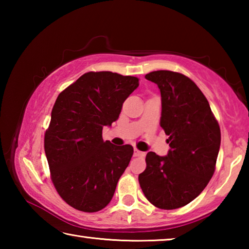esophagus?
I'll list each match as a JSON object with an SVG mask.
<instances>
[{
	"mask_svg": "<svg viewBox=\"0 0 249 249\" xmlns=\"http://www.w3.org/2000/svg\"><path fill=\"white\" fill-rule=\"evenodd\" d=\"M134 156H135V157H144L145 153H142V151H141V150H138V149L135 148V149H134Z\"/></svg>",
	"mask_w": 249,
	"mask_h": 249,
	"instance_id": "34e87169",
	"label": "esophagus"
}]
</instances>
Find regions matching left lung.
<instances>
[{"mask_svg": "<svg viewBox=\"0 0 249 249\" xmlns=\"http://www.w3.org/2000/svg\"><path fill=\"white\" fill-rule=\"evenodd\" d=\"M145 78L160 90V126L169 136L170 150L165 157L149 151L138 181L156 208L179 209L204 190L215 171L220 125L204 94L187 75L158 70Z\"/></svg>", "mask_w": 249, "mask_h": 249, "instance_id": "obj_1", "label": "left lung"}]
</instances>
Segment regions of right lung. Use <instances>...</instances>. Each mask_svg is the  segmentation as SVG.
I'll list each match as a JSON object with an SVG mask.
<instances>
[{
  "label": "right lung",
  "mask_w": 249,
  "mask_h": 249,
  "mask_svg": "<svg viewBox=\"0 0 249 249\" xmlns=\"http://www.w3.org/2000/svg\"><path fill=\"white\" fill-rule=\"evenodd\" d=\"M138 81L111 71H90L66 88L53 104L45 154L58 195L75 210L98 212L114 196L134 148L104 142L102 129L119 119Z\"/></svg>",
  "instance_id": "add662e5"
}]
</instances>
